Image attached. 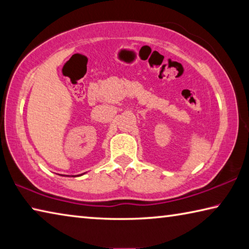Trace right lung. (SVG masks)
<instances>
[{
  "label": "right lung",
  "mask_w": 249,
  "mask_h": 249,
  "mask_svg": "<svg viewBox=\"0 0 249 249\" xmlns=\"http://www.w3.org/2000/svg\"><path fill=\"white\" fill-rule=\"evenodd\" d=\"M80 176H81V175H80Z\"/></svg>",
  "instance_id": "add662e5"
}]
</instances>
